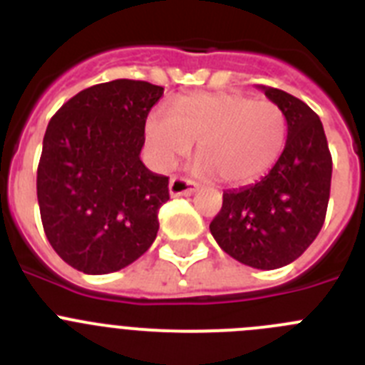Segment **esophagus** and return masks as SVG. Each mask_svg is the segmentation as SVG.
Returning a JSON list of instances; mask_svg holds the SVG:
<instances>
[{"instance_id":"obj_1","label":"esophagus","mask_w":365,"mask_h":365,"mask_svg":"<svg viewBox=\"0 0 365 365\" xmlns=\"http://www.w3.org/2000/svg\"><path fill=\"white\" fill-rule=\"evenodd\" d=\"M199 185L195 180L182 179V177H172L170 179V195L172 197H179V195H192L193 192H197Z\"/></svg>"}]
</instances>
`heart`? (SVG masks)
I'll use <instances>...</instances> for the list:
<instances>
[{
  "label": "heart",
  "instance_id": "b5f03b06",
  "mask_svg": "<svg viewBox=\"0 0 365 365\" xmlns=\"http://www.w3.org/2000/svg\"><path fill=\"white\" fill-rule=\"evenodd\" d=\"M151 163L170 170L199 143V170L225 185L243 186L265 175L287 143V117L269 100L241 93L180 96L173 113L151 109L144 124Z\"/></svg>",
  "mask_w": 365,
  "mask_h": 365
}]
</instances>
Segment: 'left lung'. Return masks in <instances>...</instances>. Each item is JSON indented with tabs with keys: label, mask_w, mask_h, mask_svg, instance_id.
I'll use <instances>...</instances> for the list:
<instances>
[{
	"label": "left lung",
	"mask_w": 365,
	"mask_h": 365,
	"mask_svg": "<svg viewBox=\"0 0 365 365\" xmlns=\"http://www.w3.org/2000/svg\"><path fill=\"white\" fill-rule=\"evenodd\" d=\"M287 117L278 163L256 185L222 193L210 232L240 263L272 270L298 259L324 227L333 159L320 117L296 96L261 86Z\"/></svg>",
	"instance_id": "8db88e82"
}]
</instances>
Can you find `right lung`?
<instances>
[{"label":"right lung","instance_id":"add662e5","mask_svg":"<svg viewBox=\"0 0 365 365\" xmlns=\"http://www.w3.org/2000/svg\"><path fill=\"white\" fill-rule=\"evenodd\" d=\"M163 93L143 80L98 83L47 125L36 177L41 222L58 256L80 272H117L157 237L168 177L150 172L140 150Z\"/></svg>","mask_w":365,"mask_h":365}]
</instances>
